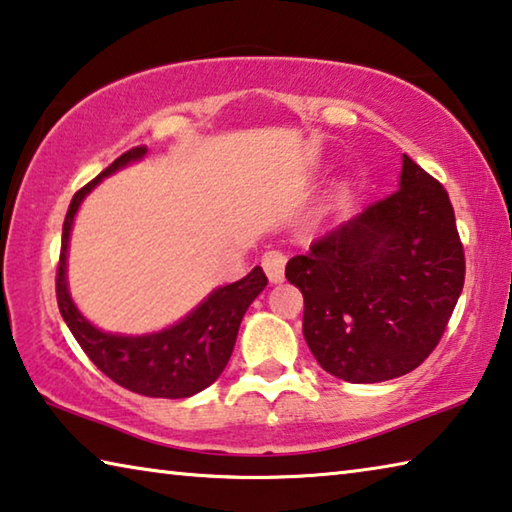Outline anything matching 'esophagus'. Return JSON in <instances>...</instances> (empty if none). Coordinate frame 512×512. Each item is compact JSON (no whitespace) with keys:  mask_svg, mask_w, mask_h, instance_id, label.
I'll list each match as a JSON object with an SVG mask.
<instances>
[{"mask_svg":"<svg viewBox=\"0 0 512 512\" xmlns=\"http://www.w3.org/2000/svg\"><path fill=\"white\" fill-rule=\"evenodd\" d=\"M284 264H287V257H284L280 250H268L262 257L264 271L273 284H280L284 280Z\"/></svg>","mask_w":512,"mask_h":512,"instance_id":"obj_1","label":"esophagus"}]
</instances>
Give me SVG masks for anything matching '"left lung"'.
I'll return each instance as SVG.
<instances>
[{"label": "left lung", "mask_w": 512, "mask_h": 512, "mask_svg": "<svg viewBox=\"0 0 512 512\" xmlns=\"http://www.w3.org/2000/svg\"><path fill=\"white\" fill-rule=\"evenodd\" d=\"M284 275L305 298L302 334L320 368L350 384L402 377L436 348L463 291L454 207L402 155L397 192L329 228Z\"/></svg>", "instance_id": "left-lung-1"}]
</instances>
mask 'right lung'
Segmentation results:
<instances>
[{
    "label": "right lung",
    "mask_w": 512,
    "mask_h": 512,
    "mask_svg": "<svg viewBox=\"0 0 512 512\" xmlns=\"http://www.w3.org/2000/svg\"><path fill=\"white\" fill-rule=\"evenodd\" d=\"M144 155V146L126 151L72 198L63 223L56 298L60 316L67 323L69 332L74 334L83 352L103 375L133 393L180 400V397H192L205 391L221 377L232 350H235L241 318L250 302L264 291L268 280L262 268L255 266L239 282L214 289L178 323L149 334L106 332L81 314V309L72 300L67 282V250L74 219L85 196H90L103 178L112 176L128 164L144 160Z\"/></svg>",
    "instance_id": "obj_1"
}]
</instances>
